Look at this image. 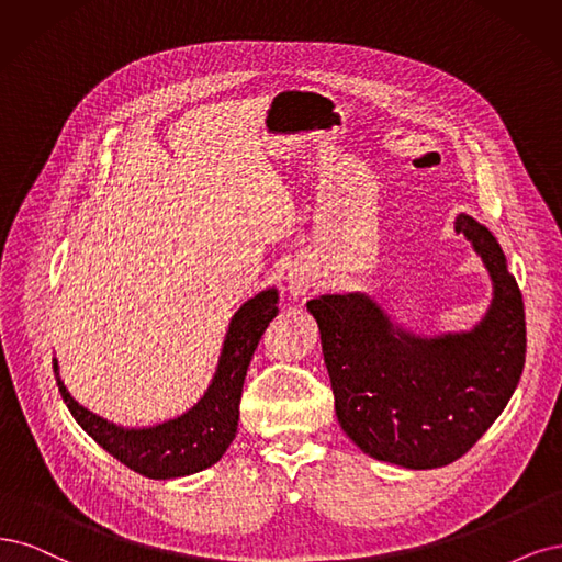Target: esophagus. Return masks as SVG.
I'll use <instances>...</instances> for the list:
<instances>
[{"label":"esophagus","instance_id":"obj_1","mask_svg":"<svg viewBox=\"0 0 562 562\" xmlns=\"http://www.w3.org/2000/svg\"><path fill=\"white\" fill-rule=\"evenodd\" d=\"M289 292L292 294L307 292V278L303 273H289Z\"/></svg>","mask_w":562,"mask_h":562}]
</instances>
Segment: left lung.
<instances>
[{
	"instance_id": "1",
	"label": "left lung",
	"mask_w": 562,
	"mask_h": 562,
	"mask_svg": "<svg viewBox=\"0 0 562 562\" xmlns=\"http://www.w3.org/2000/svg\"><path fill=\"white\" fill-rule=\"evenodd\" d=\"M456 231L495 284L474 331L427 340L392 327L364 294L307 301L342 431L371 458L406 469L462 458L512 400L525 364L522 294L499 243L467 214Z\"/></svg>"
}]
</instances>
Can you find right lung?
<instances>
[{
    "label": "right lung",
    "instance_id": "obj_1",
    "mask_svg": "<svg viewBox=\"0 0 562 562\" xmlns=\"http://www.w3.org/2000/svg\"><path fill=\"white\" fill-rule=\"evenodd\" d=\"M278 313L276 289L249 299L231 319L220 369H216L203 400L179 418L149 429H123L102 420L100 415L71 400L58 375L56 359H53V371H56L60 394L75 420L121 464L147 479L189 476L220 462L235 439L247 367L268 322Z\"/></svg>",
    "mask_w": 562,
    "mask_h": 562
}]
</instances>
